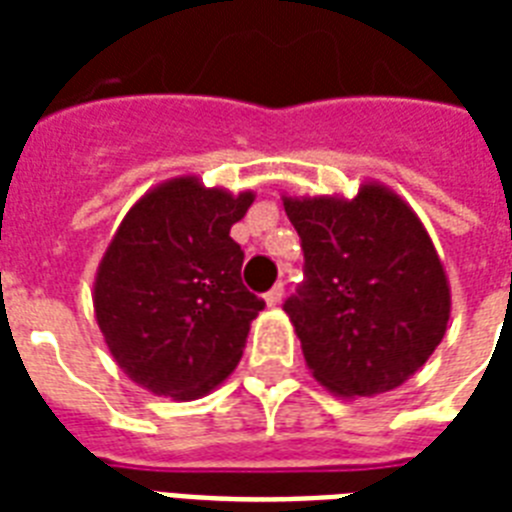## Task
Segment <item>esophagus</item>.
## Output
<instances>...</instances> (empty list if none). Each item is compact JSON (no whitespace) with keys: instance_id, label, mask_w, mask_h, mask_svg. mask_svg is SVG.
Returning <instances> with one entry per match:
<instances>
[{"instance_id":"obj_1","label":"esophagus","mask_w":512,"mask_h":512,"mask_svg":"<svg viewBox=\"0 0 512 512\" xmlns=\"http://www.w3.org/2000/svg\"><path fill=\"white\" fill-rule=\"evenodd\" d=\"M281 297H284V287L276 284L271 292H265V305H268V308H276V305H281Z\"/></svg>"}]
</instances>
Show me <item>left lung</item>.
Here are the masks:
<instances>
[{
  "label": "left lung",
  "instance_id": "left-lung-1",
  "mask_svg": "<svg viewBox=\"0 0 512 512\" xmlns=\"http://www.w3.org/2000/svg\"><path fill=\"white\" fill-rule=\"evenodd\" d=\"M305 281L284 303L313 380L340 398L404 385L444 340L452 289L425 225L396 191L281 196Z\"/></svg>",
  "mask_w": 512,
  "mask_h": 512
}]
</instances>
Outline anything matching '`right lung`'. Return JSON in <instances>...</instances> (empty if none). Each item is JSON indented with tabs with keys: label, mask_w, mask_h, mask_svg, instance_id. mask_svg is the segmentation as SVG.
I'll return each mask as SVG.
<instances>
[{
	"label": "right lung",
	"mask_w": 512,
	"mask_h": 512,
	"mask_svg": "<svg viewBox=\"0 0 512 512\" xmlns=\"http://www.w3.org/2000/svg\"><path fill=\"white\" fill-rule=\"evenodd\" d=\"M255 191L207 188L196 175L148 188L100 257L92 305L111 356L154 396L193 401L241 361L263 300L241 284L231 225Z\"/></svg>",
	"instance_id": "add662e5"
}]
</instances>
